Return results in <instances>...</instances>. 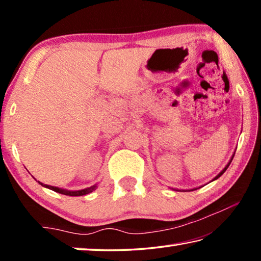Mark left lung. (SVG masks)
<instances>
[{"label": "left lung", "mask_w": 261, "mask_h": 261, "mask_svg": "<svg viewBox=\"0 0 261 261\" xmlns=\"http://www.w3.org/2000/svg\"><path fill=\"white\" fill-rule=\"evenodd\" d=\"M233 155H235V154H233ZM233 155H232V158H231V160H230V161H229V163H228V165L226 166V168H224V169H223L222 171H221V173H220V174H219L218 176H216V177H215L214 179H216V178H219V177H220V176H221V175H222V174L224 173V171H226V170H227V168L229 167V165H230V163H231V161H232V159H233Z\"/></svg>", "instance_id": "1"}]
</instances>
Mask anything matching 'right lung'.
Wrapping results in <instances>:
<instances>
[{
	"mask_svg": "<svg viewBox=\"0 0 261 261\" xmlns=\"http://www.w3.org/2000/svg\"><path fill=\"white\" fill-rule=\"evenodd\" d=\"M40 183V182H39ZM43 187H46L48 189L53 190V191L55 192H59L62 194H65V196H71V197H78V196H85V194L91 193L93 190H95L96 185H93V187L91 188H87V189H84V190H79V191H68V190H63V189H60V188H56V187H51V185H46V184H42L40 183Z\"/></svg>",
	"mask_w": 261,
	"mask_h": 261,
	"instance_id": "add662e5",
	"label": "right lung"
}]
</instances>
